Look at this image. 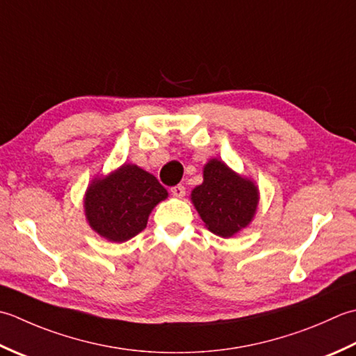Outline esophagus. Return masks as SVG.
<instances>
[{"label": "esophagus", "mask_w": 356, "mask_h": 356, "mask_svg": "<svg viewBox=\"0 0 356 356\" xmlns=\"http://www.w3.org/2000/svg\"><path fill=\"white\" fill-rule=\"evenodd\" d=\"M170 193H172L173 197H175V198H183L184 195H186V187H184V186H181V184H178V186H175V187H172V188H170Z\"/></svg>", "instance_id": "obj_1"}]
</instances>
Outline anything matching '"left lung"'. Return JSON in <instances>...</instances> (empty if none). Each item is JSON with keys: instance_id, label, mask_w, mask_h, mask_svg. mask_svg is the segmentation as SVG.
Here are the masks:
<instances>
[{"instance_id": "left-lung-1", "label": "left lung", "mask_w": 356, "mask_h": 356, "mask_svg": "<svg viewBox=\"0 0 356 356\" xmlns=\"http://www.w3.org/2000/svg\"><path fill=\"white\" fill-rule=\"evenodd\" d=\"M191 201L212 234L230 238L255 218L259 191L252 178L239 175L218 158H210L202 168V183L192 191Z\"/></svg>"}]
</instances>
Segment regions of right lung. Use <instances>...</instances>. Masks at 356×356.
<instances>
[{"mask_svg": "<svg viewBox=\"0 0 356 356\" xmlns=\"http://www.w3.org/2000/svg\"><path fill=\"white\" fill-rule=\"evenodd\" d=\"M168 197L152 173L124 163L87 186L83 198L86 221L107 241L124 243L146 229L152 210Z\"/></svg>", "mask_w": 356, "mask_h": 356, "instance_id": "1", "label": "right lung"}]
</instances>
